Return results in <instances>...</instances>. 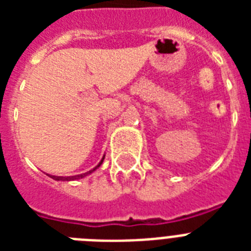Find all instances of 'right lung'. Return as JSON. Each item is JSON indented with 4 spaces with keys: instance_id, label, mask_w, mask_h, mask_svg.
Returning a JSON list of instances; mask_svg holds the SVG:
<instances>
[{
    "instance_id": "add662e5",
    "label": "right lung",
    "mask_w": 251,
    "mask_h": 251,
    "mask_svg": "<svg viewBox=\"0 0 251 251\" xmlns=\"http://www.w3.org/2000/svg\"><path fill=\"white\" fill-rule=\"evenodd\" d=\"M102 160H104V157L101 159V161L99 163L96 167L94 168V169H91V171L86 172V173H82V175H76V176H69V177H62V176H52V175H48L50 178L56 179V181H73V179H79V178H83V177H86L87 175H90V173H92L94 171H96L100 165L102 164Z\"/></svg>"
}]
</instances>
